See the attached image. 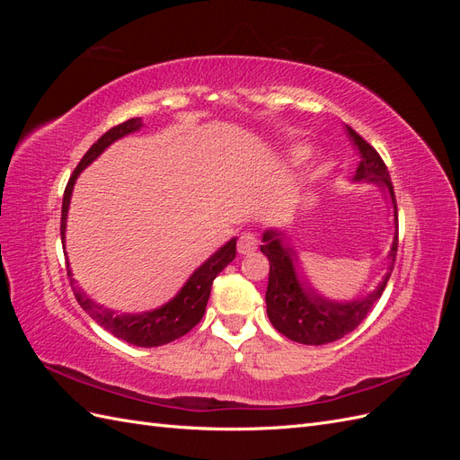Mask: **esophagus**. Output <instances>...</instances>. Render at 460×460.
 Returning <instances> with one entry per match:
<instances>
[{
	"instance_id": "esophagus-1",
	"label": "esophagus",
	"mask_w": 460,
	"mask_h": 460,
	"mask_svg": "<svg viewBox=\"0 0 460 460\" xmlns=\"http://www.w3.org/2000/svg\"><path fill=\"white\" fill-rule=\"evenodd\" d=\"M259 247V235L255 232H243L238 240V253L249 255Z\"/></svg>"
}]
</instances>
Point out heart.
I'll return each mask as SVG.
<instances>
[{
    "label": "heart",
    "instance_id": "obj_1",
    "mask_svg": "<svg viewBox=\"0 0 460 460\" xmlns=\"http://www.w3.org/2000/svg\"><path fill=\"white\" fill-rule=\"evenodd\" d=\"M307 155H309L307 149H296V151H294V159H296V161H301V159H305Z\"/></svg>",
    "mask_w": 460,
    "mask_h": 460
}]
</instances>
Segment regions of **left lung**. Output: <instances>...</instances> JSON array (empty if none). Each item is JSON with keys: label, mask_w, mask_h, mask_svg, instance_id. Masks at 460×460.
Here are the masks:
<instances>
[{"label": "left lung", "mask_w": 460, "mask_h": 460, "mask_svg": "<svg viewBox=\"0 0 460 460\" xmlns=\"http://www.w3.org/2000/svg\"><path fill=\"white\" fill-rule=\"evenodd\" d=\"M349 130V136L353 137L355 146L358 147L363 161H360L355 178L357 180H370L384 186L389 196H392L394 207H395V238L392 243V252H389V259L395 261L397 255V242H399V225H397V203H395V191L392 178H389L387 166L380 153L376 151L363 136H358L353 128ZM282 234L274 230H267L262 235L261 252L269 257L270 270H269V288H267V313L272 326L284 333L286 338L305 345H324L336 340H341L347 333L353 332L363 320L368 316L372 307L384 294L385 284L389 280L387 272L384 282L378 286V289L370 294L363 301L355 303H332L323 297H318L314 291L307 286H303L297 280L294 261L296 255L289 247L282 245ZM394 270V264L389 267Z\"/></svg>", "instance_id": "8db88e82"}]
</instances>
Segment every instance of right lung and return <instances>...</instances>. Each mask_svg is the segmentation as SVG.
I'll use <instances>...</instances> for the list:
<instances>
[{"label":"right lung","instance_id":"right-lung-1","mask_svg":"<svg viewBox=\"0 0 460 460\" xmlns=\"http://www.w3.org/2000/svg\"><path fill=\"white\" fill-rule=\"evenodd\" d=\"M140 127H142L140 119H128L117 124V127L109 128L100 140L86 151V155L80 159L71 178H68L65 193H63V207H61V240L63 242H65L66 211H68V203H71V193L76 182V176L84 171V166H88L97 155H100L109 144H113L115 140H119V137L127 136ZM234 257H235V240H230L225 247H220L211 259H207L201 267L191 274L186 286L180 289V294L171 303H166L164 307L157 311L144 313V314H115L113 311L100 307V305H95L76 288V282L71 278L73 274L68 267H66V274L71 278V286L78 305L95 320L97 324L103 326L107 332L113 333L115 338L124 340L127 343H132L137 347H159L182 338L184 333H188L193 326L199 324V320L205 314L208 296H211L213 280L217 278V274H220L228 267V264L234 261Z\"/></svg>","mask_w":460,"mask_h":460}]
</instances>
